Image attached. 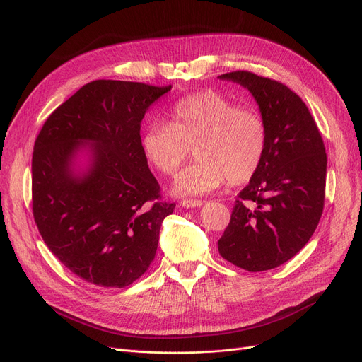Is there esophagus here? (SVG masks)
<instances>
[{
    "instance_id": "esophagus-1",
    "label": "esophagus",
    "mask_w": 362,
    "mask_h": 362,
    "mask_svg": "<svg viewBox=\"0 0 362 362\" xmlns=\"http://www.w3.org/2000/svg\"><path fill=\"white\" fill-rule=\"evenodd\" d=\"M180 205L185 206V208H197V206L202 205V201H198V199H182Z\"/></svg>"
}]
</instances>
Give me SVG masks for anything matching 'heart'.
Segmentation results:
<instances>
[{
    "instance_id": "1",
    "label": "heart",
    "mask_w": 362,
    "mask_h": 362,
    "mask_svg": "<svg viewBox=\"0 0 362 362\" xmlns=\"http://www.w3.org/2000/svg\"><path fill=\"white\" fill-rule=\"evenodd\" d=\"M269 132L262 114L251 105H236L226 95L205 89L179 100L170 123L148 126L141 148L160 175L171 176L191 156L197 161L176 177L175 191L198 195L250 182L267 152Z\"/></svg>"
}]
</instances>
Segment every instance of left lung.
I'll return each instance as SVG.
<instances>
[{
    "label": "left lung",
    "mask_w": 362,
    "mask_h": 362,
    "mask_svg": "<svg viewBox=\"0 0 362 362\" xmlns=\"http://www.w3.org/2000/svg\"><path fill=\"white\" fill-rule=\"evenodd\" d=\"M248 89L267 123V152L218 239L220 255L252 273L295 257L325 208L327 154L307 104L281 82L248 70L218 76Z\"/></svg>",
    "instance_id": "left-lung-1"
}]
</instances>
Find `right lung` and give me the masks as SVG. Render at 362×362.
<instances>
[{
  "label": "right lung",
  "mask_w": 362,
  "mask_h": 362,
  "mask_svg": "<svg viewBox=\"0 0 362 362\" xmlns=\"http://www.w3.org/2000/svg\"><path fill=\"white\" fill-rule=\"evenodd\" d=\"M141 82L93 81L57 107L37 133L32 156V213L44 242L88 283L124 288L157 252L163 201L141 148L148 107L170 90ZM95 144L83 178L69 170L75 145Z\"/></svg>",
  "instance_id": "obj_1"
}]
</instances>
